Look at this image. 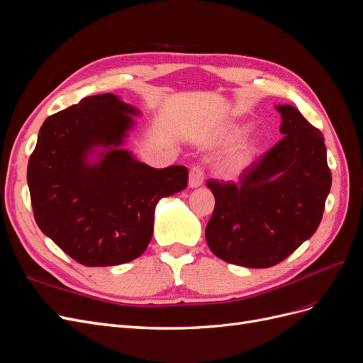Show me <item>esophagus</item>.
Wrapping results in <instances>:
<instances>
[{
	"label": "esophagus",
	"instance_id": "34e87169",
	"mask_svg": "<svg viewBox=\"0 0 363 363\" xmlns=\"http://www.w3.org/2000/svg\"><path fill=\"white\" fill-rule=\"evenodd\" d=\"M203 182H204L203 169L200 167H192L189 171V188H192V189L200 188Z\"/></svg>",
	"mask_w": 363,
	"mask_h": 363
}]
</instances>
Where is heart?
Segmentation results:
<instances>
[{
    "mask_svg": "<svg viewBox=\"0 0 363 363\" xmlns=\"http://www.w3.org/2000/svg\"><path fill=\"white\" fill-rule=\"evenodd\" d=\"M245 128L247 127L244 124H228L223 127V130L216 135V138L213 139V144H218V145L232 144V142L244 133ZM257 144L259 140L256 136L240 138L225 151L221 162L223 168L227 172H233V174L245 169L256 156Z\"/></svg>",
    "mask_w": 363,
    "mask_h": 363,
    "instance_id": "b5f03b06",
    "label": "heart"
}]
</instances>
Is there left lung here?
<instances>
[{"instance_id": "1", "label": "left lung", "mask_w": 363, "mask_h": 363, "mask_svg": "<svg viewBox=\"0 0 363 363\" xmlns=\"http://www.w3.org/2000/svg\"><path fill=\"white\" fill-rule=\"evenodd\" d=\"M276 111L279 144L245 168L238 183L207 180L215 196L207 245L216 257L245 268L277 265L311 239L332 188L321 131L294 106Z\"/></svg>"}]
</instances>
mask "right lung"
<instances>
[{"label": "right lung", "instance_id": "add662e5", "mask_svg": "<svg viewBox=\"0 0 363 363\" xmlns=\"http://www.w3.org/2000/svg\"><path fill=\"white\" fill-rule=\"evenodd\" d=\"M139 108L118 95L86 96L42 124L28 160L35 219L84 267H113L150 244L160 199L188 186V168L163 169L124 148Z\"/></svg>", "mask_w": 363, "mask_h": 363}]
</instances>
